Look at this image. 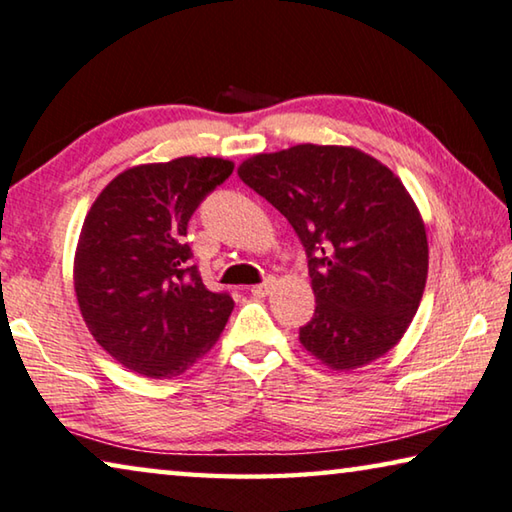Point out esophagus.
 Returning <instances> with one entry per match:
<instances>
[{
    "label": "esophagus",
    "instance_id": "esophagus-1",
    "mask_svg": "<svg viewBox=\"0 0 512 512\" xmlns=\"http://www.w3.org/2000/svg\"><path fill=\"white\" fill-rule=\"evenodd\" d=\"M275 287V280L273 278H269L266 282H262V285H255V287H250V291H253L255 296H266L269 294V291Z\"/></svg>",
    "mask_w": 512,
    "mask_h": 512
}]
</instances>
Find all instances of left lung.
Returning a JSON list of instances; mask_svg holds the SVG:
<instances>
[{
    "instance_id": "8db88e82",
    "label": "left lung",
    "mask_w": 512,
    "mask_h": 512,
    "mask_svg": "<svg viewBox=\"0 0 512 512\" xmlns=\"http://www.w3.org/2000/svg\"><path fill=\"white\" fill-rule=\"evenodd\" d=\"M237 173L305 246L316 298L305 351L332 371L392 351L428 278L424 218L399 177L351 145L314 143L253 154Z\"/></svg>"
}]
</instances>
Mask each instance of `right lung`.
<instances>
[{"instance_id":"obj_1","label":"right lung","mask_w":512,"mask_h":512,"mask_svg":"<svg viewBox=\"0 0 512 512\" xmlns=\"http://www.w3.org/2000/svg\"><path fill=\"white\" fill-rule=\"evenodd\" d=\"M221 157H177L123 170L88 209L75 250V294L95 342L145 378H175L212 351L234 300L205 287L186 225L232 175Z\"/></svg>"}]
</instances>
